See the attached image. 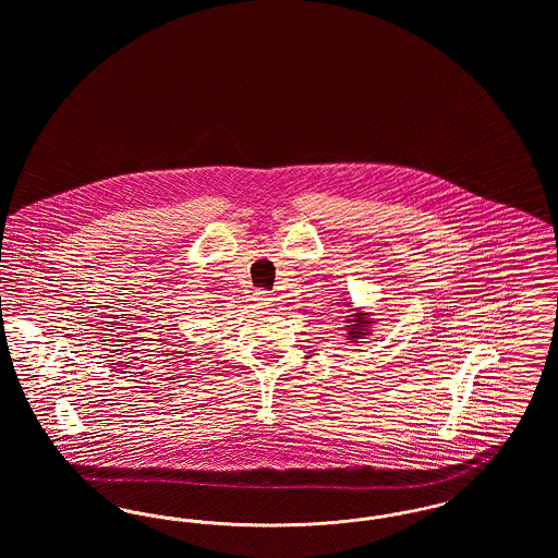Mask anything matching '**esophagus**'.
I'll return each instance as SVG.
<instances>
[{"mask_svg": "<svg viewBox=\"0 0 558 558\" xmlns=\"http://www.w3.org/2000/svg\"><path fill=\"white\" fill-rule=\"evenodd\" d=\"M271 301H274L271 292L264 291V289L255 291V303H257V305H262V307H269V305H271Z\"/></svg>", "mask_w": 558, "mask_h": 558, "instance_id": "obj_1", "label": "esophagus"}]
</instances>
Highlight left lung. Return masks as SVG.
<instances>
[{"mask_svg": "<svg viewBox=\"0 0 558 558\" xmlns=\"http://www.w3.org/2000/svg\"><path fill=\"white\" fill-rule=\"evenodd\" d=\"M347 322H349V319H347ZM351 322H353V324L349 326V343H353V341L366 337V335H368L366 326L372 324L371 319L366 318V314H357L355 319H351Z\"/></svg>", "mask_w": 558, "mask_h": 558, "instance_id": "left-lung-1", "label": "left lung"}]
</instances>
